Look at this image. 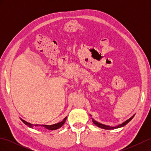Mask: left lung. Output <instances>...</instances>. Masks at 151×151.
Returning <instances> with one entry per match:
<instances>
[{"label":"left lung","mask_w":151,"mask_h":151,"mask_svg":"<svg viewBox=\"0 0 151 151\" xmlns=\"http://www.w3.org/2000/svg\"><path fill=\"white\" fill-rule=\"evenodd\" d=\"M135 116V114L134 115L132 116L131 118H130L129 119H128L127 120H126L125 122H123L122 123H121V124L120 125H118L116 126H115V127H111V126H109V125H104V124H103V123H99L97 121H96L94 119H93V118H91V119H92V121L93 122L94 124H95L96 125L97 127L101 128V129H105V130H113V129H119V128H121V127H124L125 125H126L128 123H129V122H130L132 120V118H134V116Z\"/></svg>","instance_id":"left-lung-1"}]
</instances>
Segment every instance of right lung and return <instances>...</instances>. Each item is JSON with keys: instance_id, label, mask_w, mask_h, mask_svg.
I'll return each instance as SVG.
<instances>
[{"instance_id": "right-lung-1", "label": "right lung", "mask_w": 151, "mask_h": 151, "mask_svg": "<svg viewBox=\"0 0 151 151\" xmlns=\"http://www.w3.org/2000/svg\"><path fill=\"white\" fill-rule=\"evenodd\" d=\"M67 117L66 116L64 119H63L62 122H58L57 123H55V124H53V125H39V124H33V123H29L28 122H26L24 120H22V118H20L21 120L23 122L24 124L26 125H27L28 127L31 128V129H33V128L34 127H44V128H46V129H47L48 130H57V129H58L59 128H60L61 127H62V125L64 124L66 120H67Z\"/></svg>"}]
</instances>
